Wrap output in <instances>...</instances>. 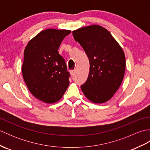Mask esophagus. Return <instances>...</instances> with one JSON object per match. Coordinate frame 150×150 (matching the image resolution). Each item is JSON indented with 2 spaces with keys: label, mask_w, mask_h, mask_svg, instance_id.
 <instances>
[{
  "label": "esophagus",
  "mask_w": 150,
  "mask_h": 150,
  "mask_svg": "<svg viewBox=\"0 0 150 150\" xmlns=\"http://www.w3.org/2000/svg\"><path fill=\"white\" fill-rule=\"evenodd\" d=\"M76 73V70H71V71H70V74H71V76H73Z\"/></svg>",
  "instance_id": "1"
}]
</instances>
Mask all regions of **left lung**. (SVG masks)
I'll use <instances>...</instances> for the list:
<instances>
[{
	"mask_svg": "<svg viewBox=\"0 0 150 150\" xmlns=\"http://www.w3.org/2000/svg\"><path fill=\"white\" fill-rule=\"evenodd\" d=\"M73 35L90 62V73L81 90L92 103H106L123 80L126 58L122 48L110 31L98 25L79 28L73 31Z\"/></svg>",
	"mask_w": 150,
	"mask_h": 150,
	"instance_id": "obj_1",
	"label": "left lung"
}]
</instances>
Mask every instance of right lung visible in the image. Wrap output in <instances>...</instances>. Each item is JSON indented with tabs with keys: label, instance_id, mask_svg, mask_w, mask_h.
Here are the masks:
<instances>
[{
	"label": "right lung",
	"instance_id": "add662e5",
	"mask_svg": "<svg viewBox=\"0 0 150 150\" xmlns=\"http://www.w3.org/2000/svg\"><path fill=\"white\" fill-rule=\"evenodd\" d=\"M70 30L47 29L28 43L22 66L23 79L35 97L47 104L59 101L68 88L69 73L58 49Z\"/></svg>",
	"mask_w": 150,
	"mask_h": 150
}]
</instances>
